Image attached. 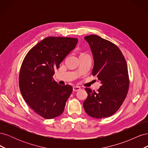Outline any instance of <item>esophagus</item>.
I'll return each instance as SVG.
<instances>
[{
  "label": "esophagus",
  "mask_w": 148,
  "mask_h": 148,
  "mask_svg": "<svg viewBox=\"0 0 148 148\" xmlns=\"http://www.w3.org/2000/svg\"><path fill=\"white\" fill-rule=\"evenodd\" d=\"M80 89H81V88L79 87V86H73V91L74 92H77V91H79Z\"/></svg>",
  "instance_id": "34e87169"
}]
</instances>
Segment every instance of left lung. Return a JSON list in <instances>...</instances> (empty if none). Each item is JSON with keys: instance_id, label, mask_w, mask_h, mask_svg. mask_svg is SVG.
<instances>
[{"instance_id": "left-lung-1", "label": "left lung", "mask_w": 148, "mask_h": 148, "mask_svg": "<svg viewBox=\"0 0 148 148\" xmlns=\"http://www.w3.org/2000/svg\"><path fill=\"white\" fill-rule=\"evenodd\" d=\"M84 39L95 60L92 75L102 84L97 92L85 88L88 96L83 102L84 109L93 118L108 117L119 109L127 95L130 79L127 62L120 49L108 40L95 34Z\"/></svg>"}]
</instances>
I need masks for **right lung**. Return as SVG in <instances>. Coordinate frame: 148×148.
I'll list each match as a JSON object with an SVG mask.
<instances>
[{
    "label": "right lung",
    "instance_id": "1",
    "mask_svg": "<svg viewBox=\"0 0 148 148\" xmlns=\"http://www.w3.org/2000/svg\"><path fill=\"white\" fill-rule=\"evenodd\" d=\"M77 42V38L47 37L31 48L22 62L21 94L31 108L44 119H51L63 113L72 92V86H61L52 77Z\"/></svg>",
    "mask_w": 148,
    "mask_h": 148
}]
</instances>
